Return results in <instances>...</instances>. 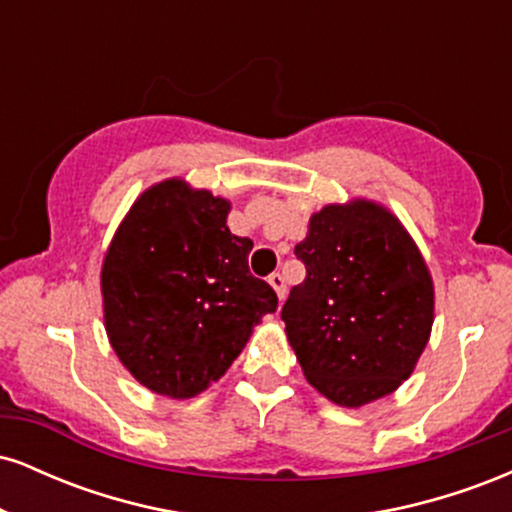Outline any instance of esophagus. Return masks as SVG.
<instances>
[{
    "mask_svg": "<svg viewBox=\"0 0 512 512\" xmlns=\"http://www.w3.org/2000/svg\"><path fill=\"white\" fill-rule=\"evenodd\" d=\"M269 284L274 286V291H276V296H279V301H284V298H286V281H284V274H279V272L269 274Z\"/></svg>",
    "mask_w": 512,
    "mask_h": 512,
    "instance_id": "34e87169",
    "label": "esophagus"
}]
</instances>
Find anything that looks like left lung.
Listing matches in <instances>:
<instances>
[{
	"instance_id": "8db88e82",
	"label": "left lung",
	"mask_w": 512,
	"mask_h": 512,
	"mask_svg": "<svg viewBox=\"0 0 512 512\" xmlns=\"http://www.w3.org/2000/svg\"><path fill=\"white\" fill-rule=\"evenodd\" d=\"M293 252L305 279L281 320L308 383L342 407L395 392L433 325L431 274L402 223L373 202L330 204Z\"/></svg>"
}]
</instances>
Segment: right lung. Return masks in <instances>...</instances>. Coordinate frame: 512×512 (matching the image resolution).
Masks as SVG:
<instances>
[{"label": "right lung", "instance_id": "add662e5", "mask_svg": "<svg viewBox=\"0 0 512 512\" xmlns=\"http://www.w3.org/2000/svg\"><path fill=\"white\" fill-rule=\"evenodd\" d=\"M231 204L166 180L117 228L101 289L110 344L139 383L195 397L236 361L276 293L250 274V238L226 226Z\"/></svg>", "mask_w": 512, "mask_h": 512}]
</instances>
